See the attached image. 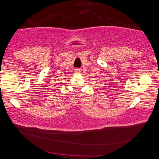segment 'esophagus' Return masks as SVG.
<instances>
[{
    "instance_id": "esophagus-1",
    "label": "esophagus",
    "mask_w": 159,
    "mask_h": 159,
    "mask_svg": "<svg viewBox=\"0 0 159 159\" xmlns=\"http://www.w3.org/2000/svg\"><path fill=\"white\" fill-rule=\"evenodd\" d=\"M74 72H75V73H79V72H80V70L77 68V69H75V70H74Z\"/></svg>"
}]
</instances>
